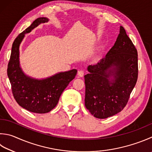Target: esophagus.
<instances>
[{"mask_svg": "<svg viewBox=\"0 0 152 152\" xmlns=\"http://www.w3.org/2000/svg\"><path fill=\"white\" fill-rule=\"evenodd\" d=\"M78 75H79V77H83L84 76V72H83V71H78Z\"/></svg>", "mask_w": 152, "mask_h": 152, "instance_id": "esophagus-1", "label": "esophagus"}]
</instances>
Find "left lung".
<instances>
[{
  "label": "left lung",
  "instance_id": "left-lung-1",
  "mask_svg": "<svg viewBox=\"0 0 152 152\" xmlns=\"http://www.w3.org/2000/svg\"><path fill=\"white\" fill-rule=\"evenodd\" d=\"M85 75V104L91 114L104 119L126 105L138 79V52L122 26L113 47L104 58L88 65Z\"/></svg>",
  "mask_w": 152,
  "mask_h": 152
}]
</instances>
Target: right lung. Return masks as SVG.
Here are the masks:
<instances>
[{
    "mask_svg": "<svg viewBox=\"0 0 152 152\" xmlns=\"http://www.w3.org/2000/svg\"><path fill=\"white\" fill-rule=\"evenodd\" d=\"M49 19L40 17L35 20L29 27L17 36L14 41L7 74L13 96L18 104L31 113H49L58 104L59 97L69 83L75 78L77 69L59 72L45 79H36L27 75L20 64V45L25 34L30 33Z\"/></svg>",
    "mask_w": 152,
    "mask_h": 152,
    "instance_id": "obj_1",
    "label": "right lung"
}]
</instances>
